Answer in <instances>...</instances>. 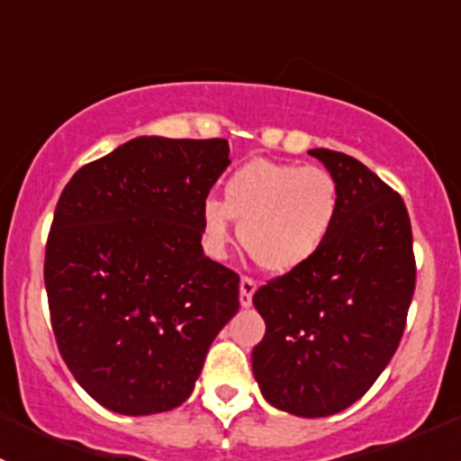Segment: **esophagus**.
<instances>
[{
	"label": "esophagus",
	"mask_w": 461,
	"mask_h": 461,
	"mask_svg": "<svg viewBox=\"0 0 461 461\" xmlns=\"http://www.w3.org/2000/svg\"><path fill=\"white\" fill-rule=\"evenodd\" d=\"M254 292H257V281H254V278H249V276L240 278L239 299H240V305H243V308H249V305H252Z\"/></svg>",
	"instance_id": "esophagus-1"
}]
</instances>
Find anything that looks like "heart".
I'll return each mask as SVG.
<instances>
[{
	"label": "heart",
	"mask_w": 461,
	"mask_h": 461,
	"mask_svg": "<svg viewBox=\"0 0 461 461\" xmlns=\"http://www.w3.org/2000/svg\"><path fill=\"white\" fill-rule=\"evenodd\" d=\"M339 209L341 194L328 169L254 158L225 180L222 203H203L201 225L207 249L218 257L239 221L240 243L254 263L269 274H290L323 249Z\"/></svg>",
	"instance_id": "1"
}]
</instances>
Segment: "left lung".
I'll use <instances>...</instances> for the list:
<instances>
[{
	"mask_svg": "<svg viewBox=\"0 0 461 461\" xmlns=\"http://www.w3.org/2000/svg\"><path fill=\"white\" fill-rule=\"evenodd\" d=\"M337 178V225L323 249L254 294L265 337L252 370L274 408L328 417L352 406L393 359L415 292L406 204L357 158L308 151Z\"/></svg>",
	"mask_w": 461,
	"mask_h": 461,
	"instance_id": "1",
	"label": "left lung"
}]
</instances>
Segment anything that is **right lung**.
Instances as JSON below:
<instances>
[{
    "mask_svg": "<svg viewBox=\"0 0 461 461\" xmlns=\"http://www.w3.org/2000/svg\"><path fill=\"white\" fill-rule=\"evenodd\" d=\"M230 144L140 136L64 187L46 243L55 341L77 384L120 415L192 394L239 312V274L203 252L201 207Z\"/></svg>",
    "mask_w": 461,
    "mask_h": 461,
    "instance_id": "1",
    "label": "right lung"
}]
</instances>
